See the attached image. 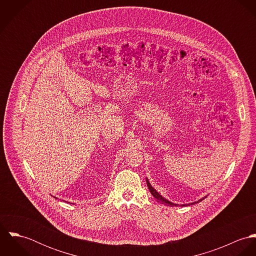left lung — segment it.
<instances>
[{
	"instance_id": "left-lung-1",
	"label": "left lung",
	"mask_w": 256,
	"mask_h": 256,
	"mask_svg": "<svg viewBox=\"0 0 256 256\" xmlns=\"http://www.w3.org/2000/svg\"><path fill=\"white\" fill-rule=\"evenodd\" d=\"M146 185H148V189H150V192L152 193V195L158 201V202H162V203H164V204H168V205H170V206H172L174 204L172 203H170V202H168V200H166L164 198H162L152 186H150V182H148V180H146ZM200 201H202V200H200ZM176 205V204H174Z\"/></svg>"
}]
</instances>
